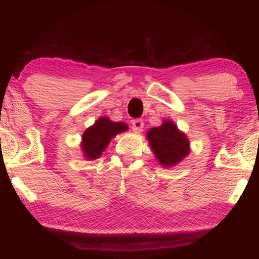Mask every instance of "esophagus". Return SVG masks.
I'll return each instance as SVG.
<instances>
[{
    "instance_id": "34e87169",
    "label": "esophagus",
    "mask_w": 259,
    "mask_h": 259,
    "mask_svg": "<svg viewBox=\"0 0 259 259\" xmlns=\"http://www.w3.org/2000/svg\"><path fill=\"white\" fill-rule=\"evenodd\" d=\"M143 128H144V121H143V120H140V119L133 120V121H132V130L134 131V132L139 133V132H141V131H143Z\"/></svg>"
}]
</instances>
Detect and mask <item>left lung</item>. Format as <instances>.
<instances>
[{
    "instance_id": "1",
    "label": "left lung",
    "mask_w": 259,
    "mask_h": 259,
    "mask_svg": "<svg viewBox=\"0 0 259 259\" xmlns=\"http://www.w3.org/2000/svg\"><path fill=\"white\" fill-rule=\"evenodd\" d=\"M146 137L155 158L164 167L178 164L190 153L189 139L171 120L151 128Z\"/></svg>"
}]
</instances>
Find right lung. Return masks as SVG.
<instances>
[{
    "mask_svg": "<svg viewBox=\"0 0 259 259\" xmlns=\"http://www.w3.org/2000/svg\"><path fill=\"white\" fill-rule=\"evenodd\" d=\"M128 126L125 122H113L106 116H101L94 122L93 126L88 127L82 134V148L84 158L94 160L100 157L102 152L106 150L113 138L116 134L125 132Z\"/></svg>",
    "mask_w": 259,
    "mask_h": 259,
    "instance_id": "1",
    "label": "right lung"
}]
</instances>
